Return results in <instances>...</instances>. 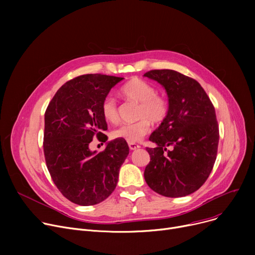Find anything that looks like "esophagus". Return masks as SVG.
Returning a JSON list of instances; mask_svg holds the SVG:
<instances>
[{"label":"esophagus","instance_id":"34e87169","mask_svg":"<svg viewBox=\"0 0 255 255\" xmlns=\"http://www.w3.org/2000/svg\"><path fill=\"white\" fill-rule=\"evenodd\" d=\"M129 148L130 150H137L139 149L140 146L137 144V143H134V142H129Z\"/></svg>","mask_w":255,"mask_h":255}]
</instances>
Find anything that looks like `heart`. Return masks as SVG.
<instances>
[{
  "label": "heart",
  "mask_w": 255,
  "mask_h": 255,
  "mask_svg": "<svg viewBox=\"0 0 255 255\" xmlns=\"http://www.w3.org/2000/svg\"><path fill=\"white\" fill-rule=\"evenodd\" d=\"M156 88L139 78H132L121 89V94L127 100L138 102L139 121L135 123L123 124L113 131V136L125 139L128 142L139 141L151 129V121L160 123L166 118L168 103L162 96L157 95ZM101 113L106 122L115 124L119 121L117 101L107 96L101 104Z\"/></svg>",
  "instance_id": "heart-1"
}]
</instances>
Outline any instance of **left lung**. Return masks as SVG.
Listing matches in <instances>:
<instances>
[{"instance_id": "left-lung-1", "label": "left lung", "mask_w": 255, "mask_h": 255, "mask_svg": "<svg viewBox=\"0 0 255 255\" xmlns=\"http://www.w3.org/2000/svg\"><path fill=\"white\" fill-rule=\"evenodd\" d=\"M143 76L155 80L166 92L168 113L146 148L151 161L144 169L150 188L166 197H182L206 182L217 155L219 130L215 109L195 79L178 71L151 70ZM173 149L167 150V146Z\"/></svg>"}]
</instances>
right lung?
I'll return each mask as SVG.
<instances>
[{"label": "right lung", "mask_w": 255, "mask_h": 255, "mask_svg": "<svg viewBox=\"0 0 255 255\" xmlns=\"http://www.w3.org/2000/svg\"><path fill=\"white\" fill-rule=\"evenodd\" d=\"M123 79L104 74L78 76L58 90L46 109V165L61 193L76 205H97L109 197L129 154L126 140L121 138L107 141L103 152L90 149L94 136L107 140L101 104Z\"/></svg>", "instance_id": "add662e5"}]
</instances>
